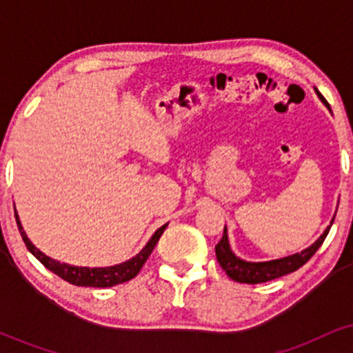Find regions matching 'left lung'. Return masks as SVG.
<instances>
[{
	"label": "left lung",
	"instance_id": "8db88e82",
	"mask_svg": "<svg viewBox=\"0 0 353 353\" xmlns=\"http://www.w3.org/2000/svg\"><path fill=\"white\" fill-rule=\"evenodd\" d=\"M319 99L325 104L327 109L330 111L329 103H327L325 98L315 89ZM332 112V111H330ZM335 219V216H334ZM334 219L330 221V225H327V229L323 230V234L320 236L314 244L303 249L302 252H295L292 255H287V257L275 259V261H265V262H249L244 261V259L237 257L236 254L232 252L229 244V236H228V228H224V234H222L221 242L216 245V255L217 262L221 264L222 269L225 270V274L229 275L232 281L241 282V283H261V282H269L274 281V279L282 277V275H287L290 272H295L297 269L305 264L307 261L317 252V249L322 245V242L325 241L327 234L334 224Z\"/></svg>",
	"mask_w": 353,
	"mask_h": 353
}]
</instances>
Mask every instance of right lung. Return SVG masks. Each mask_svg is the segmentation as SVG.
Wrapping results in <instances>:
<instances>
[{"label": "right lung", "instance_id": "add662e5", "mask_svg": "<svg viewBox=\"0 0 353 353\" xmlns=\"http://www.w3.org/2000/svg\"><path fill=\"white\" fill-rule=\"evenodd\" d=\"M14 217H16V222H18V229L19 232H21V237L24 244L28 247V250H30V252L33 254L34 257L38 259L44 267H46V269H50L52 274L59 275V277L64 279L66 282L72 283V285H79V287H112V285H117V283H123V282L131 281V279H134L136 275L139 274V270L143 269L144 262L148 261V257L151 255L154 247L157 244V241H159V237L163 236L164 229L168 228V224L161 225V228L152 234V237L149 239L148 244L143 247V250H141L139 254H136L132 259H129V261L121 262V264H116L111 267H78V265H70V264H64V262L54 261V259L48 257L46 254H43L41 250H39L38 247L28 239L26 232L23 230L21 221H19V216L18 212H16V209H14Z\"/></svg>", "mask_w": 353, "mask_h": 353}]
</instances>
